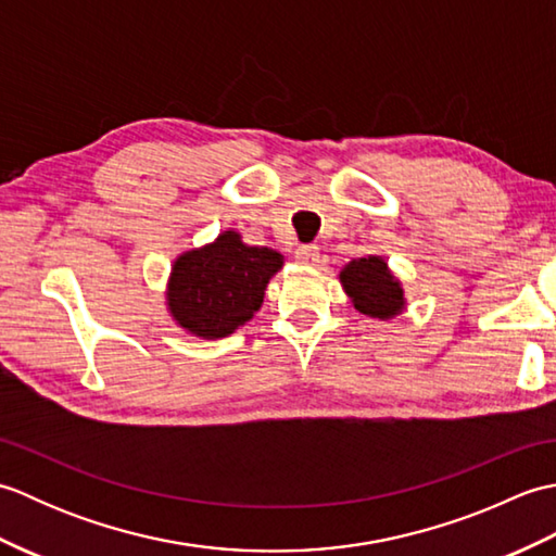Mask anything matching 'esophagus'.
<instances>
[{"mask_svg": "<svg viewBox=\"0 0 556 556\" xmlns=\"http://www.w3.org/2000/svg\"><path fill=\"white\" fill-rule=\"evenodd\" d=\"M296 260L301 265H315L320 260V248L308 243V245H299L296 248Z\"/></svg>", "mask_w": 556, "mask_h": 556, "instance_id": "esophagus-1", "label": "esophagus"}]
</instances>
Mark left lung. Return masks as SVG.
Wrapping results in <instances>:
<instances>
[{
	"label": "left lung",
	"mask_w": 556,
	"mask_h": 556,
	"mask_svg": "<svg viewBox=\"0 0 556 556\" xmlns=\"http://www.w3.org/2000/svg\"><path fill=\"white\" fill-rule=\"evenodd\" d=\"M339 281L358 313L377 317V320H392L404 313L406 299L404 287L392 275L387 260L380 255H365L351 260L339 271Z\"/></svg>",
	"instance_id": "left-lung-1"
}]
</instances>
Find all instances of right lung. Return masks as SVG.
<instances>
[{
    "instance_id": "right-lung-1",
    "label": "right lung",
    "mask_w": 556,
    "mask_h": 556,
    "mask_svg": "<svg viewBox=\"0 0 556 556\" xmlns=\"http://www.w3.org/2000/svg\"><path fill=\"white\" fill-rule=\"evenodd\" d=\"M285 255L248 245L227 229L215 241L181 253L167 281V311L184 332L200 339L233 334L260 311L269 279Z\"/></svg>"
}]
</instances>
